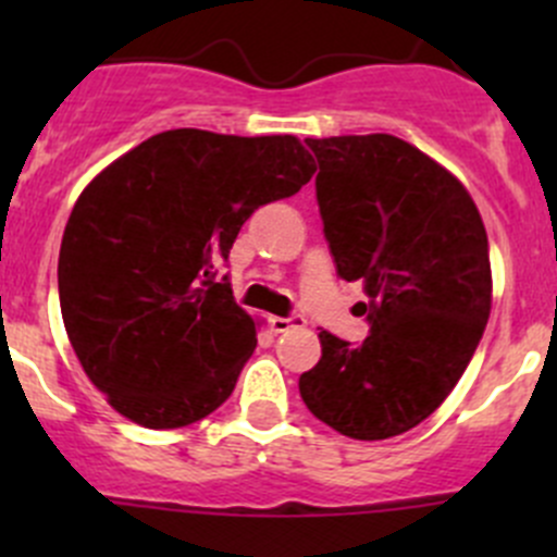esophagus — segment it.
I'll use <instances>...</instances> for the list:
<instances>
[{
	"mask_svg": "<svg viewBox=\"0 0 557 557\" xmlns=\"http://www.w3.org/2000/svg\"><path fill=\"white\" fill-rule=\"evenodd\" d=\"M269 323H272V329L277 331V334H283V331H290L296 329V325H305V318H299V314H290V318H269Z\"/></svg>",
	"mask_w": 557,
	"mask_h": 557,
	"instance_id": "1",
	"label": "esophagus"
}]
</instances>
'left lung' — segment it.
Segmentation results:
<instances>
[{"label":"left lung","mask_w":557,"mask_h":557,"mask_svg":"<svg viewBox=\"0 0 557 557\" xmlns=\"http://www.w3.org/2000/svg\"><path fill=\"white\" fill-rule=\"evenodd\" d=\"M336 272L361 280L369 336L320 331L299 377L307 409L350 440L423 423L469 367L491 314V252L469 190L393 134L307 139Z\"/></svg>","instance_id":"8db88e82"}]
</instances>
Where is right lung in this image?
<instances>
[{
	"instance_id": "right-lung-1",
	"label": "right lung",
	"mask_w": 557,
	"mask_h": 557,
	"mask_svg": "<svg viewBox=\"0 0 557 557\" xmlns=\"http://www.w3.org/2000/svg\"><path fill=\"white\" fill-rule=\"evenodd\" d=\"M290 134L172 128L99 172L72 207L59 301L83 372L145 429L215 412L256 350V320L218 280L258 207L310 183Z\"/></svg>"
}]
</instances>
